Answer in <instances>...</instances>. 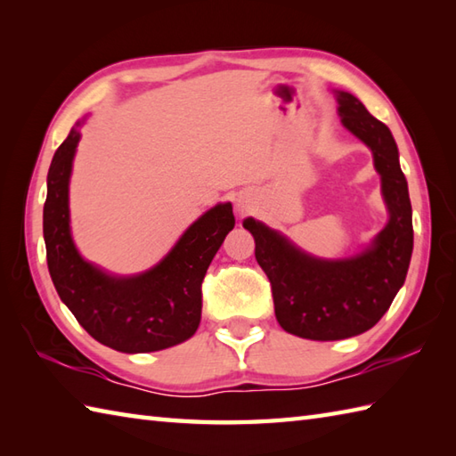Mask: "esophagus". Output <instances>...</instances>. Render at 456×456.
Instances as JSON below:
<instances>
[{
    "instance_id": "obj_1",
    "label": "esophagus",
    "mask_w": 456,
    "mask_h": 456,
    "mask_svg": "<svg viewBox=\"0 0 456 456\" xmlns=\"http://www.w3.org/2000/svg\"><path fill=\"white\" fill-rule=\"evenodd\" d=\"M250 206H253V198H250L248 193H237L235 211L239 213V216H243V213H247L250 209Z\"/></svg>"
}]
</instances>
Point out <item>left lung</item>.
I'll return each mask as SVG.
<instances>
[{"instance_id":"8db88e82","label":"left lung","mask_w":456,"mask_h":456,"mask_svg":"<svg viewBox=\"0 0 456 456\" xmlns=\"http://www.w3.org/2000/svg\"><path fill=\"white\" fill-rule=\"evenodd\" d=\"M346 131L372 151L380 174L388 223L361 253L319 258L296 247L286 235L247 217L255 237V256L273 284L274 314L284 331L312 341H338L361 335L380 322L405 282L413 225L408 180L390 129L366 111L353 94L333 90Z\"/></svg>"}]
</instances>
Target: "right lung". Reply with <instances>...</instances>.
<instances>
[{"label":"right lung","instance_id":"add662e5","mask_svg":"<svg viewBox=\"0 0 456 456\" xmlns=\"http://www.w3.org/2000/svg\"><path fill=\"white\" fill-rule=\"evenodd\" d=\"M80 119L54 152L46 176L43 235L53 284L66 307L95 341L119 353H154L198 331L201 282L213 256L235 227L231 203H217L183 231L152 268L115 276L88 263L70 229V176Z\"/></svg>","mask_w":456,"mask_h":456}]
</instances>
